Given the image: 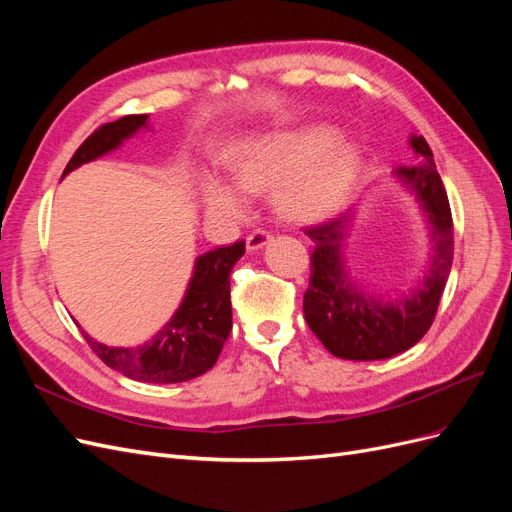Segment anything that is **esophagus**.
Returning <instances> with one entry per match:
<instances>
[{
    "mask_svg": "<svg viewBox=\"0 0 512 512\" xmlns=\"http://www.w3.org/2000/svg\"><path fill=\"white\" fill-rule=\"evenodd\" d=\"M273 239V235L271 232H267V230H254L250 237H247V250L250 252H256V250H260V247H265L269 241Z\"/></svg>",
    "mask_w": 512,
    "mask_h": 512,
    "instance_id": "obj_1",
    "label": "esophagus"
}]
</instances>
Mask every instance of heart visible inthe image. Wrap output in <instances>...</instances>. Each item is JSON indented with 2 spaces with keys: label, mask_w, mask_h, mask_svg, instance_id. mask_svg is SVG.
<instances>
[{
  "label": "heart",
  "mask_w": 512,
  "mask_h": 512,
  "mask_svg": "<svg viewBox=\"0 0 512 512\" xmlns=\"http://www.w3.org/2000/svg\"><path fill=\"white\" fill-rule=\"evenodd\" d=\"M232 185L220 179L203 183L209 213L239 215L245 194L275 188V207L294 222L316 220L335 211L354 188L361 168V149L337 138L329 123L271 132L237 145L228 153Z\"/></svg>",
  "instance_id": "b5f03b06"
}]
</instances>
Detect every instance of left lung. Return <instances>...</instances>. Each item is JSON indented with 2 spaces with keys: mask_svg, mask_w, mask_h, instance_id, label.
Instances as JSON below:
<instances>
[{
  "mask_svg": "<svg viewBox=\"0 0 512 512\" xmlns=\"http://www.w3.org/2000/svg\"><path fill=\"white\" fill-rule=\"evenodd\" d=\"M418 164L395 170L414 194L429 224L431 260L421 282L397 299L363 292L346 269L344 247L352 211L307 228L314 241L312 273L303 294V314L322 346L339 359L380 361L406 352L429 331L453 265V218L433 153L423 136H410Z\"/></svg>",
  "mask_w": 512,
  "mask_h": 512,
  "instance_id": "8db88e82",
  "label": "left lung"
}]
</instances>
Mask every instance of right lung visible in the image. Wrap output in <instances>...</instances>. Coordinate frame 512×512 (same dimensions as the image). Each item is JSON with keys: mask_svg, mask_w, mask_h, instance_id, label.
Listing matches in <instances>:
<instances>
[{"mask_svg": "<svg viewBox=\"0 0 512 512\" xmlns=\"http://www.w3.org/2000/svg\"><path fill=\"white\" fill-rule=\"evenodd\" d=\"M147 119L149 115H128L104 123L76 149L64 177L74 168L115 151L138 130L149 128ZM243 254L245 243L237 241L198 256L181 305L149 342L117 348L100 344L83 331L87 344L108 367L130 380L175 384L203 376L218 361L232 329L228 277Z\"/></svg>", "mask_w": 512, "mask_h": 512, "instance_id": "right-lung-1", "label": "right lung"}]
</instances>
